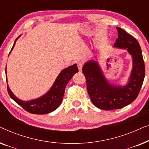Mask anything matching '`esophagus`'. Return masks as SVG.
<instances>
[{
    "instance_id": "1",
    "label": "esophagus",
    "mask_w": 149,
    "mask_h": 149,
    "mask_svg": "<svg viewBox=\"0 0 149 149\" xmlns=\"http://www.w3.org/2000/svg\"><path fill=\"white\" fill-rule=\"evenodd\" d=\"M83 66V63L82 62H79L78 63H77V66H78V68H79V71L82 70Z\"/></svg>"
}]
</instances>
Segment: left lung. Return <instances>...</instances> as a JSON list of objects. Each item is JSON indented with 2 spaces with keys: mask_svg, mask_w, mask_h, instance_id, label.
Masks as SVG:
<instances>
[{
  "mask_svg": "<svg viewBox=\"0 0 149 149\" xmlns=\"http://www.w3.org/2000/svg\"><path fill=\"white\" fill-rule=\"evenodd\" d=\"M117 29L118 38L115 46L127 49L133 58V69L128 84L123 87L110 85L95 62L85 63L82 69L91 102L96 107L105 111L121 109L135 100L145 76L144 62L138 40L121 28L117 27Z\"/></svg>",
  "mask_w": 149,
  "mask_h": 149,
  "instance_id": "8db88e82",
  "label": "left lung"
}]
</instances>
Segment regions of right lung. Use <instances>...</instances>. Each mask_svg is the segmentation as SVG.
I'll return each mask as SVG.
<instances>
[{"label": "right lung", "mask_w": 149, "mask_h": 149, "mask_svg": "<svg viewBox=\"0 0 149 149\" xmlns=\"http://www.w3.org/2000/svg\"><path fill=\"white\" fill-rule=\"evenodd\" d=\"M18 38L19 37H17V38ZM15 43H14L11 50L15 46ZM78 72L79 70L77 64L72 65L63 70L58 75L54 85L48 93L39 98L31 101L24 102L20 100L13 94L8 85L7 91L10 97L28 113L37 114V115L49 113L58 109V107L60 106L64 96L66 85L68 84V81L72 79L73 75Z\"/></svg>", "instance_id": "1"}]
</instances>
